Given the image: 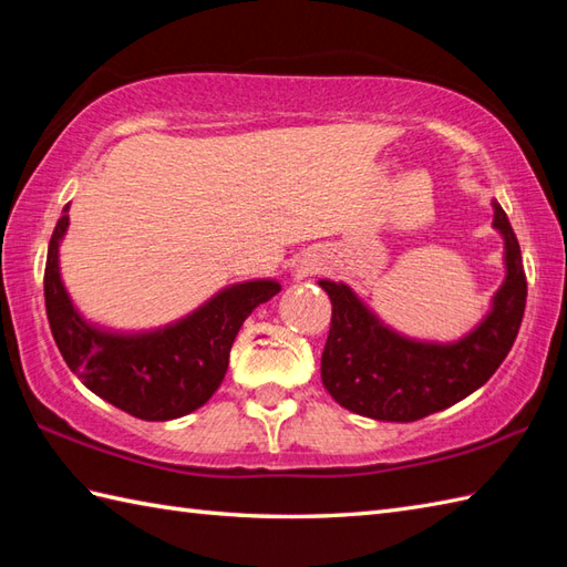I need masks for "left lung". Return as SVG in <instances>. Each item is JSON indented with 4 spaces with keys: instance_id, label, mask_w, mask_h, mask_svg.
<instances>
[{
    "instance_id": "obj_1",
    "label": "left lung",
    "mask_w": 567,
    "mask_h": 567,
    "mask_svg": "<svg viewBox=\"0 0 567 567\" xmlns=\"http://www.w3.org/2000/svg\"><path fill=\"white\" fill-rule=\"evenodd\" d=\"M492 207L507 248V277L489 315L461 341L441 346L404 339L384 327L351 287L319 280L333 305L321 382L341 406L378 421H416L465 400L495 375L522 327L526 275L507 214L497 202Z\"/></svg>"
}]
</instances>
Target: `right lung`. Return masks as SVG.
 <instances>
[{"instance_id":"1","label":"right lung","mask_w":567,"mask_h":567,"mask_svg":"<svg viewBox=\"0 0 567 567\" xmlns=\"http://www.w3.org/2000/svg\"><path fill=\"white\" fill-rule=\"evenodd\" d=\"M68 207L48 244L43 292L53 339L68 368L87 390L122 412L167 421L195 412L219 390L238 329L280 282L231 285L183 321L148 333H112L84 321L60 280L58 246L68 231Z\"/></svg>"}]
</instances>
